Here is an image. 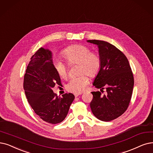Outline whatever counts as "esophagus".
<instances>
[{"mask_svg": "<svg viewBox=\"0 0 153 153\" xmlns=\"http://www.w3.org/2000/svg\"><path fill=\"white\" fill-rule=\"evenodd\" d=\"M81 94H82V93H75V94H74L75 97H77L78 95H81Z\"/></svg>", "mask_w": 153, "mask_h": 153, "instance_id": "1", "label": "esophagus"}]
</instances>
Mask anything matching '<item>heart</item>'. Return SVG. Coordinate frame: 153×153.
<instances>
[{
	"label": "heart",
	"mask_w": 153,
	"mask_h": 153,
	"mask_svg": "<svg viewBox=\"0 0 153 153\" xmlns=\"http://www.w3.org/2000/svg\"><path fill=\"white\" fill-rule=\"evenodd\" d=\"M90 51L87 46L74 45L65 48L62 51V56L67 63L70 65L78 64L77 73L80 74L72 78L67 83L66 88L68 91L75 93L82 92L88 82L85 74L90 77H94L99 72L101 66L100 56L98 53ZM53 66L61 78H68V68L64 62L55 60L53 62Z\"/></svg>",
	"instance_id": "b5f03b06"
}]
</instances>
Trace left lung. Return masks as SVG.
Returning a JSON list of instances; mask_svg holds the SVG:
<instances>
[{"instance_id": "left-lung-1", "label": "left lung", "mask_w": 153, "mask_h": 153, "mask_svg": "<svg viewBox=\"0 0 153 153\" xmlns=\"http://www.w3.org/2000/svg\"><path fill=\"white\" fill-rule=\"evenodd\" d=\"M97 45L101 58L100 70L94 85L101 91H92L90 108L93 114L100 120L108 122L123 115L129 107L134 87V76L125 54L109 42L88 40Z\"/></svg>"}]
</instances>
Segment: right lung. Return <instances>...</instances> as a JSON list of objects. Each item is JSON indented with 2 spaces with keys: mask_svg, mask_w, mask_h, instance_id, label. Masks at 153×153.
Masks as SVG:
<instances>
[{
  "mask_svg": "<svg viewBox=\"0 0 153 153\" xmlns=\"http://www.w3.org/2000/svg\"><path fill=\"white\" fill-rule=\"evenodd\" d=\"M60 85L59 76L54 68L51 52L40 48L30 58L24 76L23 87L29 105L39 117L48 123L62 122L75 99L73 94L58 97L53 91Z\"/></svg>",
  "mask_w": 153,
  "mask_h": 153,
  "instance_id": "add662e5",
  "label": "right lung"
}]
</instances>
